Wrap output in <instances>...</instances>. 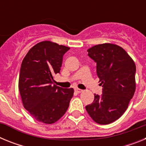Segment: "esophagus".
<instances>
[{"instance_id": "34e87169", "label": "esophagus", "mask_w": 146, "mask_h": 146, "mask_svg": "<svg viewBox=\"0 0 146 146\" xmlns=\"http://www.w3.org/2000/svg\"><path fill=\"white\" fill-rule=\"evenodd\" d=\"M74 91H75V92L77 93V94H80V93L82 92V90H81V89H79V88H75L74 89Z\"/></svg>"}]
</instances>
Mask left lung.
Listing matches in <instances>:
<instances>
[{
    "label": "left lung",
    "mask_w": 146,
    "mask_h": 146,
    "mask_svg": "<svg viewBox=\"0 0 146 146\" xmlns=\"http://www.w3.org/2000/svg\"><path fill=\"white\" fill-rule=\"evenodd\" d=\"M87 51L96 63L102 94H94V102L86 109L95 122L109 124L124 113L133 97L136 66L128 53L116 44L95 45Z\"/></svg>",
    "instance_id": "obj_1"
}]
</instances>
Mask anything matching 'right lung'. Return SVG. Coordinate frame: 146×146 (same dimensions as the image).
I'll list each match as a JSON object with an SVG mask.
<instances>
[{
	"label": "right lung",
	"instance_id": "add662e5",
	"mask_svg": "<svg viewBox=\"0 0 146 146\" xmlns=\"http://www.w3.org/2000/svg\"><path fill=\"white\" fill-rule=\"evenodd\" d=\"M69 47L44 41L33 46L23 59L19 90L23 106L38 121L51 124L66 112L73 88L53 84V75L60 73L62 60Z\"/></svg>",
	"mask_w": 146,
	"mask_h": 146
}]
</instances>
